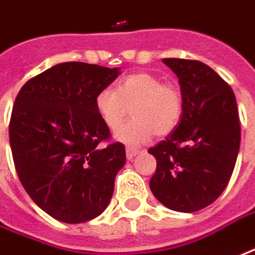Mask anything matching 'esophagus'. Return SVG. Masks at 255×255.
I'll return each mask as SVG.
<instances>
[{"instance_id":"1","label":"esophagus","mask_w":255,"mask_h":255,"mask_svg":"<svg viewBox=\"0 0 255 255\" xmlns=\"http://www.w3.org/2000/svg\"><path fill=\"white\" fill-rule=\"evenodd\" d=\"M138 152H139L138 149L131 148V147H127V149H126V154H127V160L128 161L134 160V157H135V155H137Z\"/></svg>"}]
</instances>
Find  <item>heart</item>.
<instances>
[{
	"label": "heart",
	"mask_w": 255,
	"mask_h": 255,
	"mask_svg": "<svg viewBox=\"0 0 255 255\" xmlns=\"http://www.w3.org/2000/svg\"><path fill=\"white\" fill-rule=\"evenodd\" d=\"M131 107L134 120L117 131L116 138L138 147L155 134L162 137L177 127L181 117V94L175 85L141 71L121 80L117 91L104 88L95 97L97 113L110 129L123 124Z\"/></svg>",
	"instance_id": "obj_1"
}]
</instances>
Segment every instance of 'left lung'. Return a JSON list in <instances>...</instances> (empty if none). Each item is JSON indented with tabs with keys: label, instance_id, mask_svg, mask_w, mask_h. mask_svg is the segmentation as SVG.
Segmentation results:
<instances>
[{
	"label": "left lung",
	"instance_id": "8db88e82",
	"mask_svg": "<svg viewBox=\"0 0 255 255\" xmlns=\"http://www.w3.org/2000/svg\"><path fill=\"white\" fill-rule=\"evenodd\" d=\"M162 62L178 78L183 113L165 139L148 149L157 160L149 188L167 208L194 213L214 203L231 178L241 139L236 95L204 62Z\"/></svg>",
	"mask_w": 255,
	"mask_h": 255
}]
</instances>
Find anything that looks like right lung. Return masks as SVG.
<instances>
[{"mask_svg":"<svg viewBox=\"0 0 255 255\" xmlns=\"http://www.w3.org/2000/svg\"><path fill=\"white\" fill-rule=\"evenodd\" d=\"M120 68L62 62L31 78L11 113L9 144L18 178L55 220L78 224L100 216L114 193L126 147L108 141L95 97Z\"/></svg>","mask_w":255,"mask_h":255,"instance_id":"add662e5","label":"right lung"}]
</instances>
